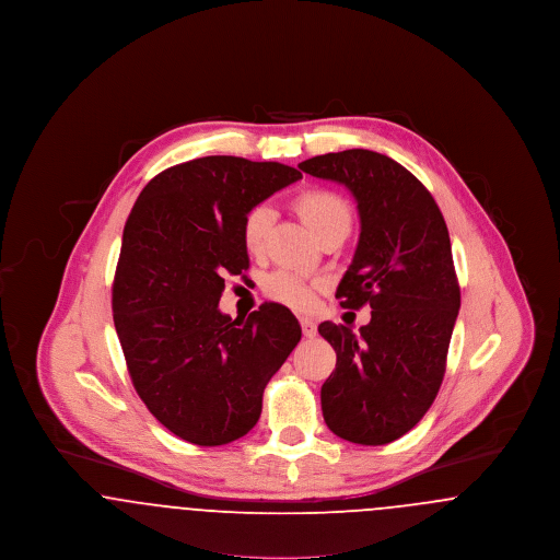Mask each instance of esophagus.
I'll use <instances>...</instances> for the list:
<instances>
[{
	"label": "esophagus",
	"instance_id": "obj_1",
	"mask_svg": "<svg viewBox=\"0 0 560 560\" xmlns=\"http://www.w3.org/2000/svg\"><path fill=\"white\" fill-rule=\"evenodd\" d=\"M300 325H302V334L306 336V338H315L317 336V323L313 319H300Z\"/></svg>",
	"mask_w": 560,
	"mask_h": 560
}]
</instances>
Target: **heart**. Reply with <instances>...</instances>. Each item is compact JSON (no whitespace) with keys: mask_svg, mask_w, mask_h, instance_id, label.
I'll list each match as a JSON object with an SVG mask.
<instances>
[{"mask_svg":"<svg viewBox=\"0 0 560 560\" xmlns=\"http://www.w3.org/2000/svg\"><path fill=\"white\" fill-rule=\"evenodd\" d=\"M292 203L293 210L319 240L336 231L348 233L350 229L352 215L347 201L329 188H306L293 197ZM272 218L275 212L268 203H258L245 212L241 222V241L247 254L252 256L265 254ZM265 290L272 300L288 304L298 311H304V308H311L315 302L317 283H311L298 272L283 268L268 275Z\"/></svg>","mask_w":560,"mask_h":560,"instance_id":"obj_1","label":"heart"}]
</instances>
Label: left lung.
Wrapping results in <instances>:
<instances>
[{"instance_id":"1","label":"left lung","mask_w":560,"mask_h":560,"mask_svg":"<svg viewBox=\"0 0 560 560\" xmlns=\"http://www.w3.org/2000/svg\"><path fill=\"white\" fill-rule=\"evenodd\" d=\"M298 167L352 192L361 235L336 298L372 306L359 334L319 325L338 354L320 386L323 418L345 441L386 445L424 418L445 375L459 311L450 231L428 188L382 153L348 149Z\"/></svg>"}]
</instances>
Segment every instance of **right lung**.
Instances as JSON below:
<instances>
[{"label":"right lung","mask_w":560,"mask_h":560,"mask_svg":"<svg viewBox=\"0 0 560 560\" xmlns=\"http://www.w3.org/2000/svg\"><path fill=\"white\" fill-rule=\"evenodd\" d=\"M300 178L277 161L201 158L163 170L128 215L115 329L138 397L192 445H226L256 427L268 380L302 338L283 304L247 319L218 308L224 275L249 268L243 215Z\"/></svg>","instance_id":"1"}]
</instances>
